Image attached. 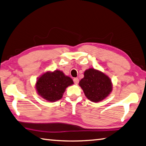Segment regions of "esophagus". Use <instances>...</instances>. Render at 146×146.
I'll return each mask as SVG.
<instances>
[{
	"instance_id": "1",
	"label": "esophagus",
	"mask_w": 146,
	"mask_h": 146,
	"mask_svg": "<svg viewBox=\"0 0 146 146\" xmlns=\"http://www.w3.org/2000/svg\"><path fill=\"white\" fill-rule=\"evenodd\" d=\"M73 82L75 84H78L79 83V79L77 78H74L73 79Z\"/></svg>"
}]
</instances>
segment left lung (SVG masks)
Listing matches in <instances>:
<instances>
[{"mask_svg":"<svg viewBox=\"0 0 146 146\" xmlns=\"http://www.w3.org/2000/svg\"><path fill=\"white\" fill-rule=\"evenodd\" d=\"M79 85L88 99L94 103L105 99L113 90L110 78L94 68H89L84 72V78L80 80Z\"/></svg>","mask_w":146,"mask_h":146,"instance_id":"left-lung-1","label":"left lung"}]
</instances>
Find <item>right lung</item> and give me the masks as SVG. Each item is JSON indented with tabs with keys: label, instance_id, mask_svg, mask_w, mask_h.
I'll list each match as a JSON object with an SVG mask.
<instances>
[{
	"label": "right lung",
	"instance_id": "obj_1",
	"mask_svg": "<svg viewBox=\"0 0 146 146\" xmlns=\"http://www.w3.org/2000/svg\"><path fill=\"white\" fill-rule=\"evenodd\" d=\"M73 84V80L63 72H47L40 76L35 84L39 96L50 102H55L62 98L68 86Z\"/></svg>",
	"mask_w": 146,
	"mask_h": 146
}]
</instances>
